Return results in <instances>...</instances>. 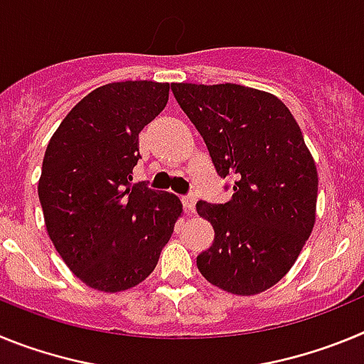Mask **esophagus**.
Wrapping results in <instances>:
<instances>
[{
  "label": "esophagus",
  "instance_id": "34e87169",
  "mask_svg": "<svg viewBox=\"0 0 364 364\" xmlns=\"http://www.w3.org/2000/svg\"><path fill=\"white\" fill-rule=\"evenodd\" d=\"M182 204H184V210L188 211V213H193V211H195V204H197V200H195V197H184L182 198Z\"/></svg>",
  "mask_w": 364,
  "mask_h": 364
}]
</instances>
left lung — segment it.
<instances>
[{"label":"left lung","instance_id":"obj_1","mask_svg":"<svg viewBox=\"0 0 364 364\" xmlns=\"http://www.w3.org/2000/svg\"><path fill=\"white\" fill-rule=\"evenodd\" d=\"M171 91L218 176L233 180L228 202H197L215 230L198 272L228 294L268 290L290 272L315 224L319 178L301 127L277 96L252 87L171 83Z\"/></svg>","mask_w":364,"mask_h":364}]
</instances>
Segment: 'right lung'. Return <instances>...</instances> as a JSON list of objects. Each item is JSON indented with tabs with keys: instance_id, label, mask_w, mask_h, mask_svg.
Instances as JSON below:
<instances>
[{
	"instance_id": "obj_1",
	"label": "right lung",
	"mask_w": 364,
	"mask_h": 364,
	"mask_svg": "<svg viewBox=\"0 0 364 364\" xmlns=\"http://www.w3.org/2000/svg\"><path fill=\"white\" fill-rule=\"evenodd\" d=\"M169 100V83L114 82L74 105L50 138L38 182L45 226L70 272L95 290H129L159 262L182 202L133 184L138 134Z\"/></svg>"
}]
</instances>
